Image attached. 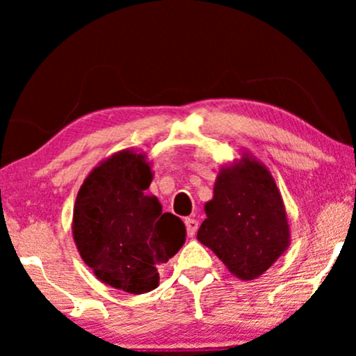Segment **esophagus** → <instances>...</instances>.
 I'll return each instance as SVG.
<instances>
[{"mask_svg": "<svg viewBox=\"0 0 356 356\" xmlns=\"http://www.w3.org/2000/svg\"><path fill=\"white\" fill-rule=\"evenodd\" d=\"M184 225H186L188 236H194V235H196L197 227H199L197 220H194V218H186V220H184Z\"/></svg>", "mask_w": 356, "mask_h": 356, "instance_id": "obj_1", "label": "esophagus"}]
</instances>
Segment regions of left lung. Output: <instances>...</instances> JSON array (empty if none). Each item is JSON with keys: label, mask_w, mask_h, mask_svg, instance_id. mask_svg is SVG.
Listing matches in <instances>:
<instances>
[{"label": "left lung", "mask_w": 356, "mask_h": 356, "mask_svg": "<svg viewBox=\"0 0 356 356\" xmlns=\"http://www.w3.org/2000/svg\"><path fill=\"white\" fill-rule=\"evenodd\" d=\"M197 240L241 280H254L284 256L290 225L275 179L250 152L218 170Z\"/></svg>", "instance_id": "left-lung-1"}]
</instances>
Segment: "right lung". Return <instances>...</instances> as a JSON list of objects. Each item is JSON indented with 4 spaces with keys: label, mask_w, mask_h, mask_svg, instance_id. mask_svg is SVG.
Listing matches in <instances>:
<instances>
[{
    "label": "right lung",
    "mask_w": 356,
    "mask_h": 356,
    "mask_svg": "<svg viewBox=\"0 0 356 356\" xmlns=\"http://www.w3.org/2000/svg\"><path fill=\"white\" fill-rule=\"evenodd\" d=\"M152 178L147 155L123 149L92 168L74 202L72 238L82 261L126 293L157 289V267L186 241L181 218L145 194Z\"/></svg>",
    "instance_id": "right-lung-1"
}]
</instances>
